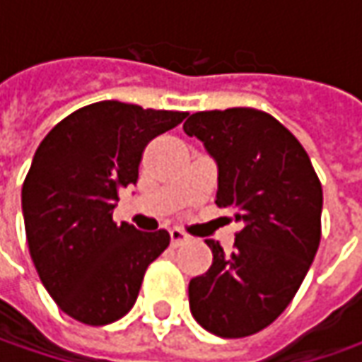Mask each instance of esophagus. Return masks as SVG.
I'll list each match as a JSON object with an SVG mask.
<instances>
[{"instance_id": "1", "label": "esophagus", "mask_w": 362, "mask_h": 362, "mask_svg": "<svg viewBox=\"0 0 362 362\" xmlns=\"http://www.w3.org/2000/svg\"><path fill=\"white\" fill-rule=\"evenodd\" d=\"M169 235H171V245H173V247H179V245H183L185 242H189L187 233H185V231L177 230V228L169 230Z\"/></svg>"}]
</instances>
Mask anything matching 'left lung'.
Here are the masks:
<instances>
[{
    "mask_svg": "<svg viewBox=\"0 0 362 362\" xmlns=\"http://www.w3.org/2000/svg\"><path fill=\"white\" fill-rule=\"evenodd\" d=\"M183 131L216 160V203L242 223L231 254L205 242L214 262L189 282V308L221 339L256 334L284 313L316 256L320 181L298 139L268 112H195Z\"/></svg>",
    "mask_w": 362,
    "mask_h": 362,
    "instance_id": "8db88e82",
    "label": "left lung"
}]
</instances>
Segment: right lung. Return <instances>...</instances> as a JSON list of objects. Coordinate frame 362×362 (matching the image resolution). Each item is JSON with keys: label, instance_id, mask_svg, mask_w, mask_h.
<instances>
[{"label": "right lung", "instance_id": "1", "mask_svg": "<svg viewBox=\"0 0 362 362\" xmlns=\"http://www.w3.org/2000/svg\"><path fill=\"white\" fill-rule=\"evenodd\" d=\"M187 112L119 100L78 108L35 151L21 187L30 256L60 310L90 327L122 318L169 233L112 221L120 189L134 185L143 151Z\"/></svg>", "mask_w": 362, "mask_h": 362}]
</instances>
